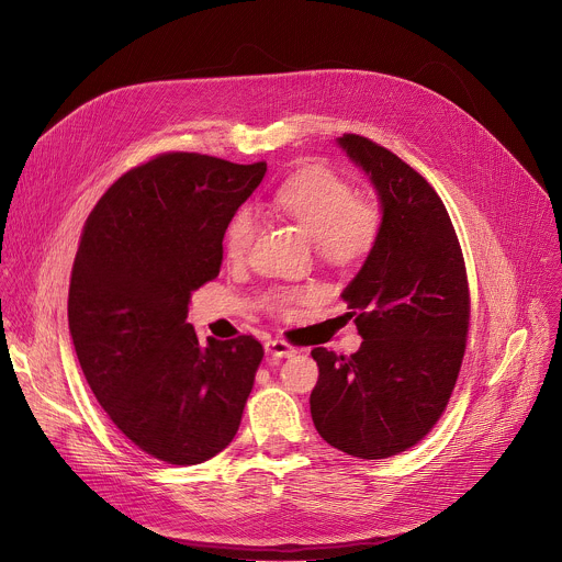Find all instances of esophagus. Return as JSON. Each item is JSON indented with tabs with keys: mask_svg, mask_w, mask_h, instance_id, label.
Listing matches in <instances>:
<instances>
[{
	"mask_svg": "<svg viewBox=\"0 0 562 562\" xmlns=\"http://www.w3.org/2000/svg\"><path fill=\"white\" fill-rule=\"evenodd\" d=\"M266 352L270 357H279V359H288V357H294L296 355V348L290 346L288 341H281V339H270L266 341Z\"/></svg>",
	"mask_w": 562,
	"mask_h": 562,
	"instance_id": "esophagus-1",
	"label": "esophagus"
}]
</instances>
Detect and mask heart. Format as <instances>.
<instances>
[{
  "mask_svg": "<svg viewBox=\"0 0 562 562\" xmlns=\"http://www.w3.org/2000/svg\"><path fill=\"white\" fill-rule=\"evenodd\" d=\"M272 203L290 214L316 241L318 255L339 268L361 263L374 248L381 233V210L368 199H357L352 186L325 166H307L288 177L272 194ZM259 228L257 214L241 207L226 228V252L244 259ZM314 296L312 290H279L270 294L277 312H292Z\"/></svg>",
  "mask_w": 562,
  "mask_h": 562,
  "instance_id": "heart-1",
  "label": "heart"
}]
</instances>
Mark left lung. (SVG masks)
<instances>
[{"label": "left lung", "mask_w": 562, "mask_h": 562, "mask_svg": "<svg viewBox=\"0 0 562 562\" xmlns=\"http://www.w3.org/2000/svg\"><path fill=\"white\" fill-rule=\"evenodd\" d=\"M336 142L376 190L381 233L341 294L363 344L350 357L312 350L318 381L310 412L323 440L374 461L409 450L450 401L468 344L470 290L434 188L361 135Z\"/></svg>", "instance_id": "obj_1"}]
</instances>
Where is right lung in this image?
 I'll return each instance as SVG.
<instances>
[{"label":"right lung","instance_id":"right-lung-1","mask_svg":"<svg viewBox=\"0 0 562 562\" xmlns=\"http://www.w3.org/2000/svg\"><path fill=\"white\" fill-rule=\"evenodd\" d=\"M266 170L166 153L120 177L86 218L68 290L81 372L117 429L170 465L226 450L263 359L252 336L201 344L186 318Z\"/></svg>","mask_w":562,"mask_h":562}]
</instances>
